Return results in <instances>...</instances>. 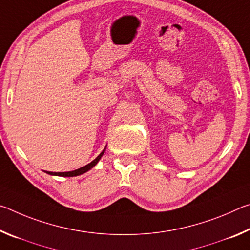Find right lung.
<instances>
[{
  "label": "right lung",
  "mask_w": 250,
  "mask_h": 250,
  "mask_svg": "<svg viewBox=\"0 0 250 250\" xmlns=\"http://www.w3.org/2000/svg\"><path fill=\"white\" fill-rule=\"evenodd\" d=\"M104 153V150L101 152V153L97 156V158L92 161V162H90L89 164H87V166H84L83 167L80 168H77V170L75 171H70V172H47L48 174L50 175H58V176H77V175H80V174H83L84 172L89 171L91 167H94L97 163H98V161L101 159V156H103V154Z\"/></svg>",
  "instance_id": "right-lung-1"
}]
</instances>
